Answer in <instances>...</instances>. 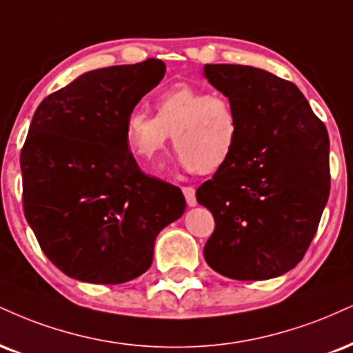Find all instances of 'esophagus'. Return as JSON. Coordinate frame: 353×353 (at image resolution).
Returning <instances> with one entry per match:
<instances>
[{
  "label": "esophagus",
  "mask_w": 353,
  "mask_h": 353,
  "mask_svg": "<svg viewBox=\"0 0 353 353\" xmlns=\"http://www.w3.org/2000/svg\"><path fill=\"white\" fill-rule=\"evenodd\" d=\"M182 192H184L185 202H188L189 207L197 205V199H195V189L194 188H190V185H185V188H182Z\"/></svg>",
  "instance_id": "obj_1"
}]
</instances>
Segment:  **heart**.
I'll use <instances>...</instances> for the list:
<instances>
[{"mask_svg":"<svg viewBox=\"0 0 353 353\" xmlns=\"http://www.w3.org/2000/svg\"><path fill=\"white\" fill-rule=\"evenodd\" d=\"M154 107L156 117L133 108L125 118L126 146L146 169L158 168L171 134L179 163L189 171L214 174L235 156L240 117L227 95L176 83L156 97Z\"/></svg>","mask_w":353,"mask_h":353,"instance_id":"1","label":"heart"}]
</instances>
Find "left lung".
I'll use <instances>...</instances> for the list:
<instances>
[{"mask_svg":"<svg viewBox=\"0 0 353 353\" xmlns=\"http://www.w3.org/2000/svg\"><path fill=\"white\" fill-rule=\"evenodd\" d=\"M203 74L240 117L235 156L195 194L215 220L203 256L227 278H276L303 260L319 227L329 134L290 80L235 63H207Z\"/></svg>","mask_w":353,"mask_h":353,"instance_id":"left-lung-1","label":"left lung"}]
</instances>
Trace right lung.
I'll use <instances>...</instances> for the list:
<instances>
[{
    "label": "right lung",
    "mask_w": 353,
    "mask_h": 353,
    "mask_svg": "<svg viewBox=\"0 0 353 353\" xmlns=\"http://www.w3.org/2000/svg\"><path fill=\"white\" fill-rule=\"evenodd\" d=\"M164 74L159 59L87 72L34 113L21 151L24 215L70 278H138L158 233L184 214L181 189L144 174L125 141L126 114Z\"/></svg>",
    "instance_id": "obj_1"
}]
</instances>
